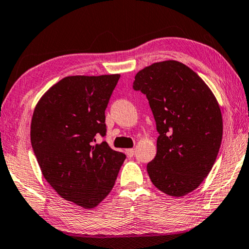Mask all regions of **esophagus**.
I'll use <instances>...</instances> for the list:
<instances>
[{
  "label": "esophagus",
  "instance_id": "obj_1",
  "mask_svg": "<svg viewBox=\"0 0 249 249\" xmlns=\"http://www.w3.org/2000/svg\"><path fill=\"white\" fill-rule=\"evenodd\" d=\"M125 154L128 155V157H130V158H131V157H133L135 156V149H127V150H125Z\"/></svg>",
  "mask_w": 249,
  "mask_h": 249
}]
</instances>
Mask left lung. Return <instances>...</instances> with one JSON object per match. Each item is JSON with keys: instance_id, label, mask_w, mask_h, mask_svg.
Listing matches in <instances>:
<instances>
[{"instance_id": "1", "label": "left lung", "mask_w": 249, "mask_h": 249, "mask_svg": "<svg viewBox=\"0 0 249 249\" xmlns=\"http://www.w3.org/2000/svg\"><path fill=\"white\" fill-rule=\"evenodd\" d=\"M133 89L146 94L159 132L149 177L162 193L185 196L205 180L219 151L223 118L215 95L196 72L175 60L140 70Z\"/></svg>"}]
</instances>
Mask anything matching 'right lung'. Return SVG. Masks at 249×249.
Returning <instances> with one entry per match:
<instances>
[{
  "instance_id": "obj_1",
  "label": "right lung",
  "mask_w": 249,
  "mask_h": 249,
  "mask_svg": "<svg viewBox=\"0 0 249 249\" xmlns=\"http://www.w3.org/2000/svg\"><path fill=\"white\" fill-rule=\"evenodd\" d=\"M120 74L71 75L52 86L37 102L31 143L50 186L86 209L108 196L125 155L95 136H106L109 99Z\"/></svg>"
}]
</instances>
